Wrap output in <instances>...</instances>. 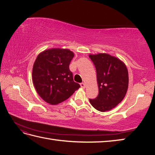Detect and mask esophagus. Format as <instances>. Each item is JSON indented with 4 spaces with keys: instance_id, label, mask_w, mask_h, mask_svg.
I'll use <instances>...</instances> for the list:
<instances>
[{
    "instance_id": "obj_1",
    "label": "esophagus",
    "mask_w": 155,
    "mask_h": 155,
    "mask_svg": "<svg viewBox=\"0 0 155 155\" xmlns=\"http://www.w3.org/2000/svg\"><path fill=\"white\" fill-rule=\"evenodd\" d=\"M80 84H81V88H85V84H84V83H81Z\"/></svg>"
}]
</instances>
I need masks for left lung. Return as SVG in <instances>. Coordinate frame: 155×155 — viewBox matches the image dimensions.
<instances>
[{
  "instance_id": "left-lung-1",
  "label": "left lung",
  "mask_w": 155,
  "mask_h": 155,
  "mask_svg": "<svg viewBox=\"0 0 155 155\" xmlns=\"http://www.w3.org/2000/svg\"><path fill=\"white\" fill-rule=\"evenodd\" d=\"M97 71L98 94L89 99L94 108L101 112L113 109L123 100L128 85V70L123 62L106 53L90 54Z\"/></svg>"
}]
</instances>
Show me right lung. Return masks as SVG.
Returning <instances> with one entry per match:
<instances>
[{
	"label": "right lung",
	"instance_id": "right-lung-1",
	"mask_svg": "<svg viewBox=\"0 0 155 155\" xmlns=\"http://www.w3.org/2000/svg\"><path fill=\"white\" fill-rule=\"evenodd\" d=\"M74 53L68 49H48L38 55L32 68V81L42 99L51 104L67 100L81 87L73 81L69 64Z\"/></svg>",
	"mask_w": 155,
	"mask_h": 155
}]
</instances>
